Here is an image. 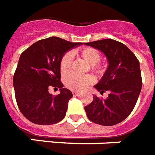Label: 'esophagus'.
Wrapping results in <instances>:
<instances>
[{"mask_svg":"<svg viewBox=\"0 0 155 155\" xmlns=\"http://www.w3.org/2000/svg\"><path fill=\"white\" fill-rule=\"evenodd\" d=\"M73 94H74V96H80V95H81V93L77 92V91H74V92H73Z\"/></svg>","mask_w":155,"mask_h":155,"instance_id":"34e87169","label":"esophagus"}]
</instances>
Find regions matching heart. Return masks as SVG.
<instances>
[{
  "mask_svg": "<svg viewBox=\"0 0 155 155\" xmlns=\"http://www.w3.org/2000/svg\"><path fill=\"white\" fill-rule=\"evenodd\" d=\"M75 54H78L89 65H90V68L92 69V70L96 72L100 71L101 67L97 63L100 60V54L97 49L91 47H85L78 51H76ZM72 58H73V54L71 53H66L61 59L60 71L62 75L66 74L70 70ZM94 82V78L90 75L85 77H78L70 74L64 79L65 86L74 91H82Z\"/></svg>",
  "mask_w": 155,
  "mask_h": 155,
  "instance_id": "heart-1",
  "label": "heart"
}]
</instances>
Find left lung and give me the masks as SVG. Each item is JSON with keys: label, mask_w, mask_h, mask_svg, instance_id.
<instances>
[{"label": "left lung", "mask_w": 155, "mask_h": 155, "mask_svg": "<svg viewBox=\"0 0 155 155\" xmlns=\"http://www.w3.org/2000/svg\"><path fill=\"white\" fill-rule=\"evenodd\" d=\"M85 45L106 56L108 67L94 88L101 94L110 92L106 99L94 95L92 102L85 106L86 115L91 122L101 126L120 123L130 114L142 90L139 61L127 45L113 39Z\"/></svg>", "instance_id": "1"}]
</instances>
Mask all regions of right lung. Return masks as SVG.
Segmentation results:
<instances>
[{
	"mask_svg": "<svg viewBox=\"0 0 155 155\" xmlns=\"http://www.w3.org/2000/svg\"><path fill=\"white\" fill-rule=\"evenodd\" d=\"M81 45L51 37L33 43L21 54L13 88L17 106L28 121L44 126L65 117L73 94L60 81V61L69 50ZM49 86L59 87L60 94L53 96Z\"/></svg>",
	"mask_w": 155,
	"mask_h": 155,
	"instance_id": "right-lung-1",
	"label": "right lung"
}]
</instances>
